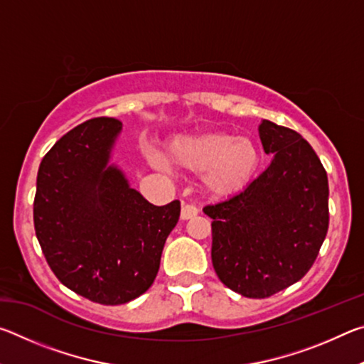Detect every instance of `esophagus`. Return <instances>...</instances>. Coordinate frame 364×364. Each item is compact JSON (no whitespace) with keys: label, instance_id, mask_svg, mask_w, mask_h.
I'll return each mask as SVG.
<instances>
[{"label":"esophagus","instance_id":"1","mask_svg":"<svg viewBox=\"0 0 364 364\" xmlns=\"http://www.w3.org/2000/svg\"><path fill=\"white\" fill-rule=\"evenodd\" d=\"M197 213H199V208H197L194 204H183V207H181V218L183 220L193 218Z\"/></svg>","mask_w":364,"mask_h":364}]
</instances>
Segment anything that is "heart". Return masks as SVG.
Masks as SVG:
<instances>
[{"mask_svg":"<svg viewBox=\"0 0 364 364\" xmlns=\"http://www.w3.org/2000/svg\"><path fill=\"white\" fill-rule=\"evenodd\" d=\"M167 159L176 167L202 170L204 186L220 196L242 191L262 162L254 141L221 132L176 138L167 147Z\"/></svg>","mask_w":364,"mask_h":364,"instance_id":"heart-1","label":"heart"}]
</instances>
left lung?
I'll return each instance as SVG.
<instances>
[{
    "label": "left lung",
    "mask_w": 364,
    "mask_h": 364,
    "mask_svg": "<svg viewBox=\"0 0 364 364\" xmlns=\"http://www.w3.org/2000/svg\"><path fill=\"white\" fill-rule=\"evenodd\" d=\"M269 167L241 193L205 205L212 263L231 291L267 299L300 281L315 263L329 226L328 175L297 132L263 120Z\"/></svg>",
    "instance_id": "1"
}]
</instances>
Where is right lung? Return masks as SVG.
<instances>
[{"mask_svg":"<svg viewBox=\"0 0 364 364\" xmlns=\"http://www.w3.org/2000/svg\"><path fill=\"white\" fill-rule=\"evenodd\" d=\"M122 122L97 117L64 134L43 157L35 232L56 278L82 297L122 305L152 286L180 200L157 207L109 165Z\"/></svg>","mask_w":364,"mask_h":364,"instance_id":"add662e5","label":"right lung"}]
</instances>
